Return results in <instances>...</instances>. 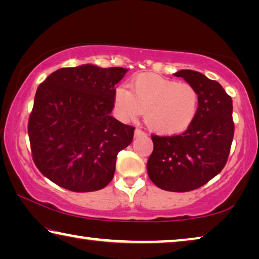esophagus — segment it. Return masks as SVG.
<instances>
[{
	"label": "esophagus",
	"instance_id": "1",
	"mask_svg": "<svg viewBox=\"0 0 259 259\" xmlns=\"http://www.w3.org/2000/svg\"><path fill=\"white\" fill-rule=\"evenodd\" d=\"M140 136H146V134L144 133V131L142 129L137 128L135 130V137H140Z\"/></svg>",
	"mask_w": 259,
	"mask_h": 259
}]
</instances>
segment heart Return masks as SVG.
I'll return each mask as SVG.
<instances>
[{"label":"heart","mask_w":259,"mask_h":259,"mask_svg":"<svg viewBox=\"0 0 259 259\" xmlns=\"http://www.w3.org/2000/svg\"><path fill=\"white\" fill-rule=\"evenodd\" d=\"M129 90L117 88L114 108L122 121H134L144 113V120L159 135H177L195 121L200 108V93L187 82H178L154 73L131 78Z\"/></svg>","instance_id":"b5f03b06"}]
</instances>
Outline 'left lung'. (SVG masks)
I'll return each mask as SVG.
<instances>
[{
	"mask_svg": "<svg viewBox=\"0 0 259 259\" xmlns=\"http://www.w3.org/2000/svg\"><path fill=\"white\" fill-rule=\"evenodd\" d=\"M175 75L199 90V114L183 134L152 135L154 148L147 172L161 190L190 192L207 184L226 164L234 136L233 104L223 87L203 74L183 69Z\"/></svg>",
	"mask_w": 259,
	"mask_h": 259,
	"instance_id": "1",
	"label": "left lung"
}]
</instances>
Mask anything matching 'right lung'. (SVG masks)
Listing matches in <instances>:
<instances>
[{
	"label": "right lung",
	"instance_id": "obj_1",
	"mask_svg": "<svg viewBox=\"0 0 259 259\" xmlns=\"http://www.w3.org/2000/svg\"><path fill=\"white\" fill-rule=\"evenodd\" d=\"M125 73L122 67H64L38 85L28 136L43 176L73 192L98 191L112 181L116 156L135 131L109 115L114 85Z\"/></svg>",
	"mask_w": 259,
	"mask_h": 259
}]
</instances>
